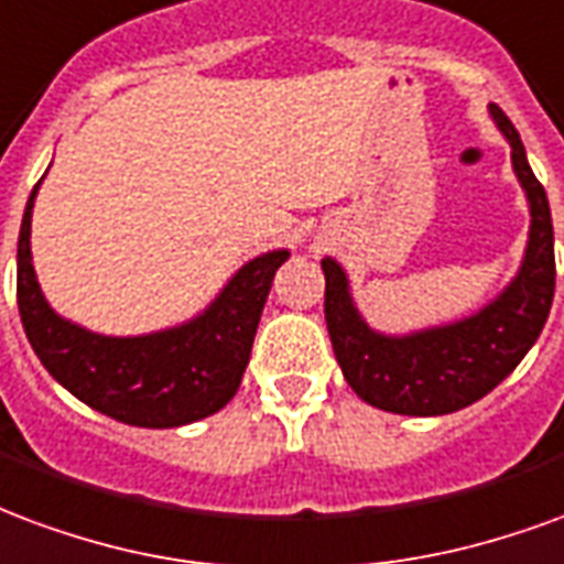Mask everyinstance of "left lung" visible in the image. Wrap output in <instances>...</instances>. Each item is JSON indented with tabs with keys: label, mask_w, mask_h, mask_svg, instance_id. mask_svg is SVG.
I'll return each instance as SVG.
<instances>
[{
	"label": "left lung",
	"mask_w": 564,
	"mask_h": 564,
	"mask_svg": "<svg viewBox=\"0 0 564 564\" xmlns=\"http://www.w3.org/2000/svg\"><path fill=\"white\" fill-rule=\"evenodd\" d=\"M492 122L511 143L513 174L529 200V242L517 276L484 310L468 318L390 336L372 330L355 306L339 261L324 258V318L333 355L357 397L381 412L435 417L466 409L511 376L544 330L556 291L553 219L544 186L529 167L525 147L490 105Z\"/></svg>",
	"instance_id": "obj_1"
}]
</instances>
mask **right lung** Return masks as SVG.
Instances as JSON below:
<instances>
[{"mask_svg": "<svg viewBox=\"0 0 564 564\" xmlns=\"http://www.w3.org/2000/svg\"><path fill=\"white\" fill-rule=\"evenodd\" d=\"M41 186V183H39ZM32 188L18 240V306L32 351L68 393L113 421L171 430L209 417L237 393L254 330L288 249L246 261L207 310L167 330L105 336L56 315L32 267Z\"/></svg>", "mask_w": 564, "mask_h": 564, "instance_id": "obj_1", "label": "right lung"}]
</instances>
